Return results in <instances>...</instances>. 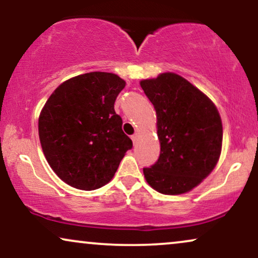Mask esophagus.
<instances>
[{
  "label": "esophagus",
  "instance_id": "1",
  "mask_svg": "<svg viewBox=\"0 0 258 258\" xmlns=\"http://www.w3.org/2000/svg\"><path fill=\"white\" fill-rule=\"evenodd\" d=\"M132 140H133L134 144H135L137 142V140H139V134H134V135L132 136Z\"/></svg>",
  "mask_w": 258,
  "mask_h": 258
}]
</instances>
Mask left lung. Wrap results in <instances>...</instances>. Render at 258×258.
Segmentation results:
<instances>
[{
    "label": "left lung",
    "mask_w": 258,
    "mask_h": 258,
    "mask_svg": "<svg viewBox=\"0 0 258 258\" xmlns=\"http://www.w3.org/2000/svg\"><path fill=\"white\" fill-rule=\"evenodd\" d=\"M154 104L161 154L143 168L151 188L164 195H181L195 188L216 167L223 126L216 105L189 81L174 73L140 82Z\"/></svg>",
    "instance_id": "1"
}]
</instances>
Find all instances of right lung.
<instances>
[{"label": "right lung", "mask_w": 258, "mask_h": 258, "mask_svg": "<svg viewBox=\"0 0 258 258\" xmlns=\"http://www.w3.org/2000/svg\"><path fill=\"white\" fill-rule=\"evenodd\" d=\"M124 87L125 81L115 74L87 73L59 84L42 108V150L55 174L73 188L107 184L133 148L114 109Z\"/></svg>", "instance_id": "obj_1"}]
</instances>
